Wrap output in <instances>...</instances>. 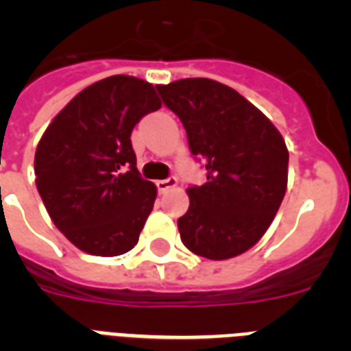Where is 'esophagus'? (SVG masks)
I'll return each mask as SVG.
<instances>
[{
    "mask_svg": "<svg viewBox=\"0 0 351 351\" xmlns=\"http://www.w3.org/2000/svg\"><path fill=\"white\" fill-rule=\"evenodd\" d=\"M176 186H178V179L176 178H167V179H161V181H156V188L160 193H167V191L176 188Z\"/></svg>",
    "mask_w": 351,
    "mask_h": 351,
    "instance_id": "34e87169",
    "label": "esophagus"
}]
</instances>
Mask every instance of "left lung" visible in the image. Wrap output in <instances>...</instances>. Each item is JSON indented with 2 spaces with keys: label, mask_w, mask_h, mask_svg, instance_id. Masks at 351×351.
Returning a JSON list of instances; mask_svg holds the SVG:
<instances>
[{
  "label": "left lung",
  "mask_w": 351,
  "mask_h": 351,
  "mask_svg": "<svg viewBox=\"0 0 351 351\" xmlns=\"http://www.w3.org/2000/svg\"><path fill=\"white\" fill-rule=\"evenodd\" d=\"M156 88L207 170L206 184L186 190L190 209L178 219L182 244L209 260L241 255L262 239L283 202L288 149L281 133L216 80L181 79Z\"/></svg>",
  "instance_id": "8db88e82"
}]
</instances>
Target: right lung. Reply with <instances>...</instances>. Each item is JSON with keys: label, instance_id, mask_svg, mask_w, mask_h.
Instances as JSON below:
<instances>
[{"label": "right lung", "instance_id": "obj_1", "mask_svg": "<svg viewBox=\"0 0 351 351\" xmlns=\"http://www.w3.org/2000/svg\"><path fill=\"white\" fill-rule=\"evenodd\" d=\"M160 107L153 84L107 77L82 89L40 138L35 176L43 206L89 255L117 256L138 243L156 186L141 178L130 135Z\"/></svg>", "mask_w": 351, "mask_h": 351}]
</instances>
